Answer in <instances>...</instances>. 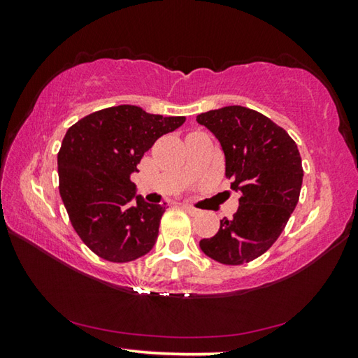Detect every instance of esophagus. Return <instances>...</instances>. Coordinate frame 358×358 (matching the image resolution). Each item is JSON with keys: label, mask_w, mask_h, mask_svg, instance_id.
<instances>
[{"label": "esophagus", "mask_w": 358, "mask_h": 358, "mask_svg": "<svg viewBox=\"0 0 358 358\" xmlns=\"http://www.w3.org/2000/svg\"><path fill=\"white\" fill-rule=\"evenodd\" d=\"M183 208L187 211V213H191V215H197L199 213L197 208H194V207H191V205H187V203H183Z\"/></svg>", "instance_id": "obj_1"}]
</instances>
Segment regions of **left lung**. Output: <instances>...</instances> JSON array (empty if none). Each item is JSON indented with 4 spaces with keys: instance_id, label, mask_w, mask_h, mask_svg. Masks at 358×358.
I'll return each instance as SVG.
<instances>
[{
    "instance_id": "left-lung-1",
    "label": "left lung",
    "mask_w": 358,
    "mask_h": 358,
    "mask_svg": "<svg viewBox=\"0 0 358 358\" xmlns=\"http://www.w3.org/2000/svg\"><path fill=\"white\" fill-rule=\"evenodd\" d=\"M196 120L220 141L226 177L240 196L232 220H222L215 237L199 245L220 264H248L270 250L296 207L303 181L299 148L281 126L248 107H222Z\"/></svg>"
}]
</instances>
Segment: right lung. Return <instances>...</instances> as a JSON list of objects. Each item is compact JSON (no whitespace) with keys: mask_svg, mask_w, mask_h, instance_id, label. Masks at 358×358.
Instances as JSON below:
<instances>
[{"mask_svg":"<svg viewBox=\"0 0 358 358\" xmlns=\"http://www.w3.org/2000/svg\"><path fill=\"white\" fill-rule=\"evenodd\" d=\"M185 121L117 106L87 115L66 132L58 151L59 194L72 227L96 256L123 264L155 246L166 205L142 196L132 202L131 173L157 138Z\"/></svg>","mask_w":358,"mask_h":358,"instance_id":"add662e5","label":"right lung"}]
</instances>
